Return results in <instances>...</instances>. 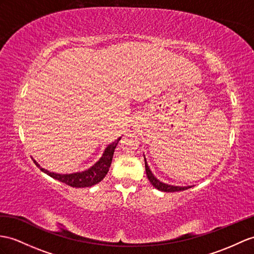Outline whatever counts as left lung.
I'll return each instance as SVG.
<instances>
[{"mask_svg":"<svg viewBox=\"0 0 254 254\" xmlns=\"http://www.w3.org/2000/svg\"><path fill=\"white\" fill-rule=\"evenodd\" d=\"M144 163H145V172H146V176H147V179L150 180L151 184L153 185L154 188L162 190V191H168V193H170V191H179V190H188L191 187H176V185H170V184H166L162 181H159L158 179L154 176L152 174V171L150 169V167H148L147 165V162H146V158L144 156Z\"/></svg>","mask_w":254,"mask_h":254,"instance_id":"left-lung-1","label":"left lung"}]
</instances>
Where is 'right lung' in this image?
I'll use <instances>...</instances> for the list:
<instances>
[{
	"label": "right lung",
	"mask_w": 254,
	"mask_h": 254,
	"mask_svg": "<svg viewBox=\"0 0 254 254\" xmlns=\"http://www.w3.org/2000/svg\"><path fill=\"white\" fill-rule=\"evenodd\" d=\"M121 138L122 137L116 139L114 142H112V143L109 144L106 148H104L102 156L99 158L94 165L89 167L88 169L78 171V172H73V174H56V172L48 171L47 169L41 167V165L36 162L35 159L33 158L32 159L35 163V165L38 166L39 168L44 172V174L56 179V180L70 185L72 188H88L99 183L101 180H103L104 177L107 176L110 169L111 163H112L115 147L117 143H119Z\"/></svg>",
	"instance_id": "1"
}]
</instances>
